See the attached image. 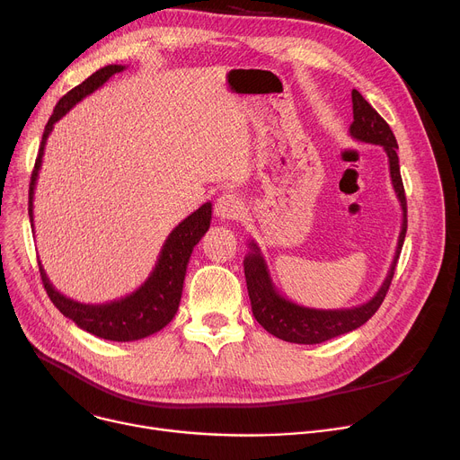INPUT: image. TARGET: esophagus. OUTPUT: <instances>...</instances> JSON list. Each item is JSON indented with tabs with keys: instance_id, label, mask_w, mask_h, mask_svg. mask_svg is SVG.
Returning <instances> with one entry per match:
<instances>
[{
	"instance_id": "1",
	"label": "esophagus",
	"mask_w": 460,
	"mask_h": 460,
	"mask_svg": "<svg viewBox=\"0 0 460 460\" xmlns=\"http://www.w3.org/2000/svg\"><path fill=\"white\" fill-rule=\"evenodd\" d=\"M243 212V200L235 193H223L216 200V216L219 219H237Z\"/></svg>"
}]
</instances>
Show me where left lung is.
<instances>
[{
	"label": "left lung",
	"mask_w": 460,
	"mask_h": 460,
	"mask_svg": "<svg viewBox=\"0 0 460 460\" xmlns=\"http://www.w3.org/2000/svg\"><path fill=\"white\" fill-rule=\"evenodd\" d=\"M350 96H352L354 120L349 128V133L356 140L384 147L389 161L391 182L402 208V230L398 235V244H396L393 263L389 267V272L382 287L369 301L350 309H309L281 296L270 279L269 267L261 256L260 246L253 241H250L248 244L250 252L244 256L243 265H244L246 288L252 303L253 318L258 320V323L265 331L290 343L314 345L362 327L378 311L389 290L391 279L394 276L396 261L400 258V250L405 239V232H407V202H405L403 184L400 177L396 138L389 124L376 113V110H373V106L358 91L352 89Z\"/></svg>",
	"instance_id": "left-lung-1"
}]
</instances>
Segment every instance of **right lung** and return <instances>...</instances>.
Wrapping results in <instances>:
<instances>
[{"instance_id": "1", "label": "right lung", "mask_w": 460, "mask_h": 460, "mask_svg": "<svg viewBox=\"0 0 460 460\" xmlns=\"http://www.w3.org/2000/svg\"><path fill=\"white\" fill-rule=\"evenodd\" d=\"M120 71H124V66H106L98 69L80 85H76L67 94H64L57 104L53 115H50L40 142L38 157H36L34 170L31 175V184H29V217H31L32 228H34L32 199H34L36 179L41 168L47 137L50 135V131H53L55 124L73 106H76L82 98L96 91L100 85H104L115 73H120ZM210 221H212V202H204L199 210H195L191 216H188L182 223H179L172 230V234L163 244L155 269H153L149 278L135 292H131L126 297H120L110 303H100V305L75 301L60 294L53 287L41 263H38L43 287L50 301L55 303V307L66 318L73 320L80 329L111 341L142 340L149 334L159 332L175 318L179 311L181 296H182V285H184L190 256L193 252V246L200 241L204 234L208 232Z\"/></svg>"}]
</instances>
